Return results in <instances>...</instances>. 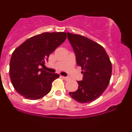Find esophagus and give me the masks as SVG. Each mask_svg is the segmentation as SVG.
I'll return each instance as SVG.
<instances>
[{"mask_svg":"<svg viewBox=\"0 0 132 132\" xmlns=\"http://www.w3.org/2000/svg\"><path fill=\"white\" fill-rule=\"evenodd\" d=\"M61 77H62V78H63V79H64V80H69V77H64V76H61Z\"/></svg>","mask_w":132,"mask_h":132,"instance_id":"esophagus-1","label":"esophagus"}]
</instances>
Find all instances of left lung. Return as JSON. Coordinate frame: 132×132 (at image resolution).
<instances>
[{
	"label": "left lung",
	"instance_id": "1",
	"mask_svg": "<svg viewBox=\"0 0 132 132\" xmlns=\"http://www.w3.org/2000/svg\"><path fill=\"white\" fill-rule=\"evenodd\" d=\"M67 35L83 74L82 80L77 81V90L69 94L79 103H90L100 97L108 87L112 63L102 46L82 35L68 32Z\"/></svg>",
	"mask_w": 132,
	"mask_h": 132
}]
</instances>
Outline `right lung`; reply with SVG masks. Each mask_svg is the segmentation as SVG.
Returning <instances> with one entry per match:
<instances>
[{"mask_svg": "<svg viewBox=\"0 0 132 132\" xmlns=\"http://www.w3.org/2000/svg\"><path fill=\"white\" fill-rule=\"evenodd\" d=\"M66 39L65 32H46L27 39L14 50L10 63V76L15 90L30 100L48 94L59 75L39 68L50 55Z\"/></svg>", "mask_w": 132, "mask_h": 132, "instance_id": "add662e5", "label": "right lung"}]
</instances>
